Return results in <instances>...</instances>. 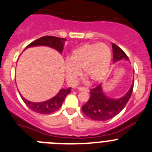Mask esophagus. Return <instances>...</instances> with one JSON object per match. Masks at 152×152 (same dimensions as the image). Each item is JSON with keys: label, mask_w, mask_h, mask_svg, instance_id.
Here are the masks:
<instances>
[{"label": "esophagus", "mask_w": 152, "mask_h": 152, "mask_svg": "<svg viewBox=\"0 0 152 152\" xmlns=\"http://www.w3.org/2000/svg\"><path fill=\"white\" fill-rule=\"evenodd\" d=\"M78 90L80 91H86V92H88V88H84V87H79V88H78Z\"/></svg>", "instance_id": "esophagus-1"}]
</instances>
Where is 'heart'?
Segmentation results:
<instances>
[{"mask_svg":"<svg viewBox=\"0 0 152 152\" xmlns=\"http://www.w3.org/2000/svg\"><path fill=\"white\" fill-rule=\"evenodd\" d=\"M111 57V50L105 44L83 45L73 50L64 63L66 79L75 83L83 69V75L91 82L102 81L108 73Z\"/></svg>","mask_w":152,"mask_h":152,"instance_id":"obj_1","label":"heart"}]
</instances>
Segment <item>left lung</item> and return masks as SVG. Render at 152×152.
Returning <instances> with one entry per match:
<instances>
[{"mask_svg":"<svg viewBox=\"0 0 152 152\" xmlns=\"http://www.w3.org/2000/svg\"><path fill=\"white\" fill-rule=\"evenodd\" d=\"M112 48L113 64L123 60L129 61L124 50L114 43L112 44ZM133 82L134 79L129 91L119 98H111L107 96L103 91L102 83L95 88L90 89V98L87 103L82 107L83 112L93 120L105 121L113 118L125 107L130 98L133 89Z\"/></svg>","mask_w":152,"mask_h":152,"instance_id":"8db88e82","label":"left lung"}]
</instances>
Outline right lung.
<instances>
[{"label": "right lung", "instance_id": "add662e5", "mask_svg": "<svg viewBox=\"0 0 152 152\" xmlns=\"http://www.w3.org/2000/svg\"><path fill=\"white\" fill-rule=\"evenodd\" d=\"M66 41V40L65 39L55 36H43L40 39L34 41L32 43H30L26 48L37 47V46H47V47L55 49L58 52L62 54L63 50H64V44ZM70 91L71 88L61 89L55 96L43 102H29L25 98H23V95H20V96L23 102H25L26 104L28 106V107H29L32 110L36 112V113H42V114H48V113H51L56 111L61 107L63 102H64V99L66 98V95L70 92Z\"/></svg>", "mask_w": 152, "mask_h": 152}]
</instances>
